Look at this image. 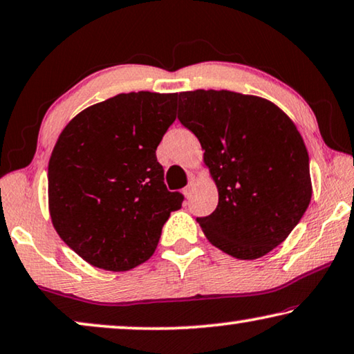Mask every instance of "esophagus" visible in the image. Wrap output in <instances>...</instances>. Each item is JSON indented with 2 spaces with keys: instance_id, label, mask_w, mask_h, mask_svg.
<instances>
[{
  "instance_id": "obj_1",
  "label": "esophagus",
  "mask_w": 354,
  "mask_h": 354,
  "mask_svg": "<svg viewBox=\"0 0 354 354\" xmlns=\"http://www.w3.org/2000/svg\"><path fill=\"white\" fill-rule=\"evenodd\" d=\"M193 183H189V185L185 188V189H183V194H185V196L187 198H192V194H193Z\"/></svg>"
}]
</instances>
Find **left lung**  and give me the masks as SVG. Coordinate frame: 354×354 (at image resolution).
<instances>
[{
	"mask_svg": "<svg viewBox=\"0 0 354 354\" xmlns=\"http://www.w3.org/2000/svg\"><path fill=\"white\" fill-rule=\"evenodd\" d=\"M178 120L198 137L217 209L196 218L215 248L263 257L289 236L311 201L310 158L294 121L263 97L233 91L178 95Z\"/></svg>",
	"mask_w": 354,
	"mask_h": 354,
	"instance_id": "left-lung-1",
	"label": "left lung"
}]
</instances>
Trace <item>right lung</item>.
I'll list each match as a JSON object with an SVG mask.
<instances>
[{
    "label": "right lung",
    "instance_id": "1",
    "mask_svg": "<svg viewBox=\"0 0 354 354\" xmlns=\"http://www.w3.org/2000/svg\"><path fill=\"white\" fill-rule=\"evenodd\" d=\"M178 94L129 92L91 105L60 132L48 166L55 232L97 268L127 271L156 250L162 225L182 207L156 160L176 121Z\"/></svg>",
    "mask_w": 354,
    "mask_h": 354
}]
</instances>
